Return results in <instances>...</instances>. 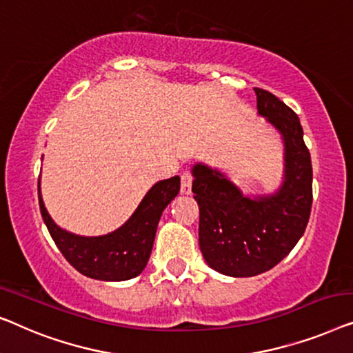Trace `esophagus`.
<instances>
[{"label":"esophagus","mask_w":353,"mask_h":353,"mask_svg":"<svg viewBox=\"0 0 353 353\" xmlns=\"http://www.w3.org/2000/svg\"><path fill=\"white\" fill-rule=\"evenodd\" d=\"M192 182H193L192 172L190 171L182 172V176H181V192L185 193V195H188V193L192 192Z\"/></svg>","instance_id":"34e87169"}]
</instances>
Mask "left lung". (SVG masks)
Returning a JSON list of instances; mask_svg holds the SVG:
<instances>
[{
    "instance_id": "obj_1",
    "label": "left lung",
    "mask_w": 353,
    "mask_h": 353,
    "mask_svg": "<svg viewBox=\"0 0 353 353\" xmlns=\"http://www.w3.org/2000/svg\"><path fill=\"white\" fill-rule=\"evenodd\" d=\"M257 112L281 134L285 181L274 195L245 196L222 172L193 166L192 192L200 206L198 241L211 269L254 276L290 254L304 235L312 210V161L299 117L265 89L254 88Z\"/></svg>"
}]
</instances>
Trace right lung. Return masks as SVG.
Masks as SVG:
<instances>
[{
	"mask_svg": "<svg viewBox=\"0 0 353 353\" xmlns=\"http://www.w3.org/2000/svg\"><path fill=\"white\" fill-rule=\"evenodd\" d=\"M181 179L160 181L143 196L125 225L102 236H79L62 230L44 208L38 181V200L43 221L63 257L79 274L94 280L123 281L137 276L150 257L160 217L179 193Z\"/></svg>",
	"mask_w": 353,
	"mask_h": 353,
	"instance_id": "obj_1",
	"label": "right lung"
}]
</instances>
